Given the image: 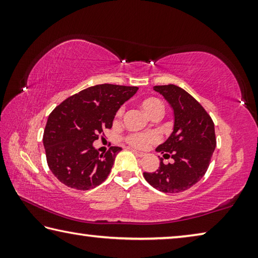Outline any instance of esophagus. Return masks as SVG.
<instances>
[{"label":"esophagus","instance_id":"34e87169","mask_svg":"<svg viewBox=\"0 0 258 258\" xmlns=\"http://www.w3.org/2000/svg\"><path fill=\"white\" fill-rule=\"evenodd\" d=\"M132 151L134 152V154H135V155H137V156H139V157H145V156H146V154H145V152L138 151V150H135V149H132Z\"/></svg>","mask_w":258,"mask_h":258}]
</instances>
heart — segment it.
<instances>
[{
	"label": "heart",
	"mask_w": 258,
	"mask_h": 258,
	"mask_svg": "<svg viewBox=\"0 0 258 258\" xmlns=\"http://www.w3.org/2000/svg\"><path fill=\"white\" fill-rule=\"evenodd\" d=\"M141 107L143 110L146 111L148 116H152L154 113H163L164 112V104L160 101L158 98H146L142 100ZM121 110L119 109L118 111L116 112V119H118L120 117ZM158 140V137L154 133H134L130 134L125 138V141L128 143V145L133 146L135 148H146L149 146L150 143L156 142Z\"/></svg>",
	"instance_id": "heart-1"
}]
</instances>
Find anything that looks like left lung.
Listing matches in <instances>:
<instances>
[{"label": "left lung", "mask_w": 258, "mask_h": 258, "mask_svg": "<svg viewBox=\"0 0 258 258\" xmlns=\"http://www.w3.org/2000/svg\"><path fill=\"white\" fill-rule=\"evenodd\" d=\"M174 111V127L169 138L157 151L173 163L160 165L157 172L143 173L146 181L165 194L190 189L202 180L216 147L214 123L204 107L192 95L176 85L154 86Z\"/></svg>", "instance_id": "left-lung-1"}]
</instances>
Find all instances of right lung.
<instances>
[{"instance_id": "obj_1", "label": "right lung", "mask_w": 258, "mask_h": 258, "mask_svg": "<svg viewBox=\"0 0 258 258\" xmlns=\"http://www.w3.org/2000/svg\"><path fill=\"white\" fill-rule=\"evenodd\" d=\"M139 87L100 84L87 87L56 106L43 134L46 161L53 175L64 185L90 190L106 180L119 147L99 154L93 147L103 131L111 128L121 104Z\"/></svg>"}]
</instances>
